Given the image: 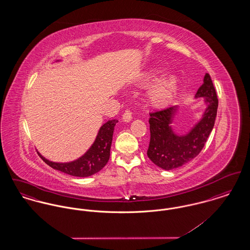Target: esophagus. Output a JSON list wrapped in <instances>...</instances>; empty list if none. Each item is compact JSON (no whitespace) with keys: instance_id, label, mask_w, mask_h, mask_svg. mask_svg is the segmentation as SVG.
Masks as SVG:
<instances>
[{"instance_id":"1","label":"esophagus","mask_w":250,"mask_h":250,"mask_svg":"<svg viewBox=\"0 0 250 250\" xmlns=\"http://www.w3.org/2000/svg\"><path fill=\"white\" fill-rule=\"evenodd\" d=\"M131 120H132V112L129 109H127L123 114V121L125 123H128V122H130Z\"/></svg>"}]
</instances>
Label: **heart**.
<instances>
[{
  "label": "heart",
  "mask_w": 250,
  "mask_h": 250,
  "mask_svg": "<svg viewBox=\"0 0 250 250\" xmlns=\"http://www.w3.org/2000/svg\"><path fill=\"white\" fill-rule=\"evenodd\" d=\"M158 73V70L148 73L147 79L153 78ZM179 80L176 75L167 74L163 76L148 91L147 98L150 105L156 108L167 107L177 94Z\"/></svg>",
  "instance_id": "obj_1"
}]
</instances>
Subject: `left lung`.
Segmentation results:
<instances>
[{
	"label": "left lung",
	"instance_id": "obj_1",
	"mask_svg": "<svg viewBox=\"0 0 250 250\" xmlns=\"http://www.w3.org/2000/svg\"><path fill=\"white\" fill-rule=\"evenodd\" d=\"M199 97H203L206 107L202 118L185 135L176 134L171 126L177 106L150 113L151 139L147 155L156 166L166 170L177 168L201 153L213 130L218 107L214 84L208 73L195 95V98Z\"/></svg>",
	"mask_w": 250,
	"mask_h": 250
}]
</instances>
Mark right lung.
Instances as JSON below:
<instances>
[{
    "mask_svg": "<svg viewBox=\"0 0 250 250\" xmlns=\"http://www.w3.org/2000/svg\"><path fill=\"white\" fill-rule=\"evenodd\" d=\"M117 123L118 120L115 119L105 123L100 127L95 142L88 149V151L83 155L71 162H52L39 153L38 154L48 166L54 169L76 177L91 176L106 166L109 159L113 130Z\"/></svg>",
    "mask_w": 250,
    "mask_h": 250,
    "instance_id": "1",
    "label": "right lung"
}]
</instances>
